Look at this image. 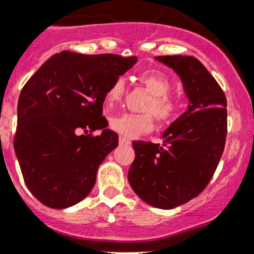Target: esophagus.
Wrapping results in <instances>:
<instances>
[{"instance_id":"esophagus-1","label":"esophagus","mask_w":254,"mask_h":254,"mask_svg":"<svg viewBox=\"0 0 254 254\" xmlns=\"http://www.w3.org/2000/svg\"><path fill=\"white\" fill-rule=\"evenodd\" d=\"M119 143L122 144V145H129V144H131V141H130L129 139L124 138V136H120V138H119Z\"/></svg>"}]
</instances>
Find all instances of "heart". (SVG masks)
<instances>
[{
    "label": "heart",
    "instance_id": "heart-1",
    "mask_svg": "<svg viewBox=\"0 0 254 254\" xmlns=\"http://www.w3.org/2000/svg\"><path fill=\"white\" fill-rule=\"evenodd\" d=\"M138 81L151 94L144 106L145 114L123 113L110 119V127L125 138L148 132L153 129V115L162 124L173 122L182 109L181 101L170 95L173 85L168 75L158 70H149L138 75ZM125 92L124 79L119 77L105 92V104L113 106L119 103Z\"/></svg>",
    "mask_w": 254,
    "mask_h": 254
}]
</instances>
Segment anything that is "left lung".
<instances>
[{"label":"left lung","mask_w":254,"mask_h":254,"mask_svg":"<svg viewBox=\"0 0 254 254\" xmlns=\"http://www.w3.org/2000/svg\"><path fill=\"white\" fill-rule=\"evenodd\" d=\"M181 76L190 104L163 134V145L132 141L129 183L144 202L172 209L202 193L212 179L227 136V99L198 59L158 56Z\"/></svg>","instance_id":"8db88e82"}]
</instances>
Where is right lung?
<instances>
[{"mask_svg":"<svg viewBox=\"0 0 254 254\" xmlns=\"http://www.w3.org/2000/svg\"><path fill=\"white\" fill-rule=\"evenodd\" d=\"M136 61L63 51L22 87L13 146L23 181L42 204L64 209L90 193L99 167L119 143L106 129L105 92ZM96 129L103 131L94 135Z\"/></svg>","mask_w":254,"mask_h":254,"instance_id":"obj_1","label":"right lung"}]
</instances>
